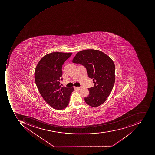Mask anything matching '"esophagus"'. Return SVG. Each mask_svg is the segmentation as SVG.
<instances>
[{
    "label": "esophagus",
    "instance_id": "obj_1",
    "mask_svg": "<svg viewBox=\"0 0 155 155\" xmlns=\"http://www.w3.org/2000/svg\"><path fill=\"white\" fill-rule=\"evenodd\" d=\"M74 88H75V89H78V90H80V89H81V88H82V87H74Z\"/></svg>",
    "mask_w": 155,
    "mask_h": 155
}]
</instances>
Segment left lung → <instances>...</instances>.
I'll use <instances>...</instances> for the list:
<instances>
[{
  "mask_svg": "<svg viewBox=\"0 0 155 155\" xmlns=\"http://www.w3.org/2000/svg\"><path fill=\"white\" fill-rule=\"evenodd\" d=\"M73 63L86 67L88 77L93 79L94 87L88 88L85 102L92 107L103 104L108 97L115 82V65L108 55L98 50L81 51L73 59Z\"/></svg>",
  "mask_w": 155,
  "mask_h": 155,
  "instance_id": "obj_1",
  "label": "left lung"
}]
</instances>
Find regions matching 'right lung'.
Wrapping results in <instances>:
<instances>
[{
	"instance_id": "1",
	"label": "right lung",
	"mask_w": 155,
	"mask_h": 155,
	"mask_svg": "<svg viewBox=\"0 0 155 155\" xmlns=\"http://www.w3.org/2000/svg\"><path fill=\"white\" fill-rule=\"evenodd\" d=\"M72 53L54 52L41 59L36 67V84L42 97L54 109L62 110L67 107L74 87H62L59 81L62 75V66Z\"/></svg>"
}]
</instances>
